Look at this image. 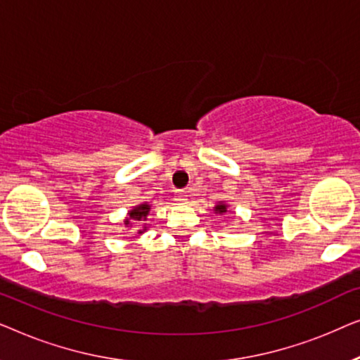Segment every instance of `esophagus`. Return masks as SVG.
I'll use <instances>...</instances> for the list:
<instances>
[{
  "label": "esophagus",
  "instance_id": "esophagus-1",
  "mask_svg": "<svg viewBox=\"0 0 360 360\" xmlns=\"http://www.w3.org/2000/svg\"><path fill=\"white\" fill-rule=\"evenodd\" d=\"M176 201H180V203H184V201H186V195L185 193H179L176 195Z\"/></svg>",
  "mask_w": 360,
  "mask_h": 360
}]
</instances>
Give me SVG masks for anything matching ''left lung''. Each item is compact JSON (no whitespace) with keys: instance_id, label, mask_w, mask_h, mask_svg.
Segmentation results:
<instances>
[{"instance_id":"8db88e82","label":"left lung","mask_w":360,"mask_h":360,"mask_svg":"<svg viewBox=\"0 0 360 360\" xmlns=\"http://www.w3.org/2000/svg\"><path fill=\"white\" fill-rule=\"evenodd\" d=\"M216 211H218V213H226V205H223V203H219L218 206H216L214 208Z\"/></svg>"}]
</instances>
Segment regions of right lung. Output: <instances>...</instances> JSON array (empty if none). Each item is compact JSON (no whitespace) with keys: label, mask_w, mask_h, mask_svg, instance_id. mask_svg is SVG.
I'll list each match as a JSON object with an SVG mask.
<instances>
[{"label":"right lung","mask_w":360,"mask_h":360,"mask_svg":"<svg viewBox=\"0 0 360 360\" xmlns=\"http://www.w3.org/2000/svg\"><path fill=\"white\" fill-rule=\"evenodd\" d=\"M149 210H150L149 205H139V206H136V208L132 210L131 213H129V218L126 219L124 224H131V221H142V219H146V216L149 214ZM144 231H146V229H141L139 233H144Z\"/></svg>","instance_id":"add662e5"}]
</instances>
